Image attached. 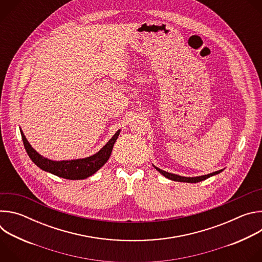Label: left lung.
Returning a JSON list of instances; mask_svg holds the SVG:
<instances>
[{
    "mask_svg": "<svg viewBox=\"0 0 262 262\" xmlns=\"http://www.w3.org/2000/svg\"><path fill=\"white\" fill-rule=\"evenodd\" d=\"M162 175H164L165 177L171 179V180H174V181H180V182H190V183H196V182H199V181H202V180H205L206 178H209L210 176H213V175H216L219 173H221L223 170H219V171H215V172H212L210 174H207V175H202V176H196V177H184V176H180V175H177V174H173V173H169V172H166L164 170H161L160 168L154 166Z\"/></svg>",
    "mask_w": 262,
    "mask_h": 262,
    "instance_id": "left-lung-1",
    "label": "left lung"
}]
</instances>
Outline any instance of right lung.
<instances>
[{
  "label": "right lung",
  "mask_w": 262,
  "mask_h": 262,
  "mask_svg": "<svg viewBox=\"0 0 262 262\" xmlns=\"http://www.w3.org/2000/svg\"><path fill=\"white\" fill-rule=\"evenodd\" d=\"M120 134V129L116 132V134L112 137L108 142L100 149L95 155L79 160L71 161H52L47 158H43L37 152L35 149L30 145L27 138L25 137L23 130L20 129L21 139L24 142V146L29 158L32 162L43 171L50 172L54 175H57L62 178L78 180L85 179L91 175H93L96 171H98L110 159L113 146Z\"/></svg>",
  "instance_id": "right-lung-1"
}]
</instances>
